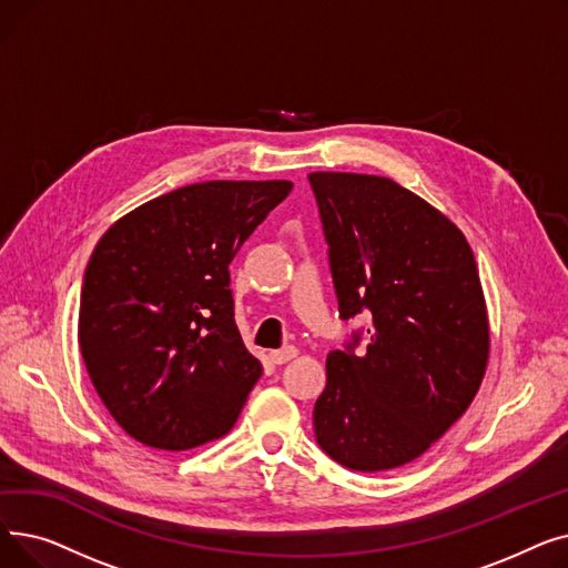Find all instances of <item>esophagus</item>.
<instances>
[{"mask_svg": "<svg viewBox=\"0 0 568 568\" xmlns=\"http://www.w3.org/2000/svg\"><path fill=\"white\" fill-rule=\"evenodd\" d=\"M296 354H300V349H296L294 345H285V347H281V349H272V352H268V356H272L274 364H287L290 359H294Z\"/></svg>", "mask_w": 568, "mask_h": 568, "instance_id": "34e87169", "label": "esophagus"}]
</instances>
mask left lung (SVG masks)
Returning <instances> with one entry per match:
<instances>
[{
  "label": "left lung",
  "mask_w": 568,
  "mask_h": 568,
  "mask_svg": "<svg viewBox=\"0 0 568 568\" xmlns=\"http://www.w3.org/2000/svg\"><path fill=\"white\" fill-rule=\"evenodd\" d=\"M338 311H368L362 334L326 356L313 409L315 439L347 469L412 463L449 430L479 392L490 329L465 234L394 179L311 172Z\"/></svg>",
  "instance_id": "obj_1"
}]
</instances>
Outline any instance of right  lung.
<instances>
[{"instance_id": "add662e5", "label": "right lung", "mask_w": 568, "mask_h": 568, "mask_svg": "<svg viewBox=\"0 0 568 568\" xmlns=\"http://www.w3.org/2000/svg\"><path fill=\"white\" fill-rule=\"evenodd\" d=\"M292 182H202L140 204L89 257L78 338L133 439L186 452L223 437L262 364L234 324L230 262Z\"/></svg>"}]
</instances>
